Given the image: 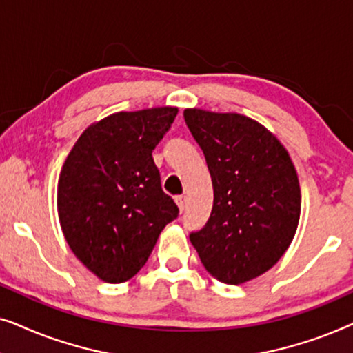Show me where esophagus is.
Wrapping results in <instances>:
<instances>
[{
    "label": "esophagus",
    "instance_id": "esophagus-1",
    "mask_svg": "<svg viewBox=\"0 0 353 353\" xmlns=\"http://www.w3.org/2000/svg\"><path fill=\"white\" fill-rule=\"evenodd\" d=\"M175 202H176L178 209H180V212H183V210L186 209V197H185V196H178V197H175Z\"/></svg>",
    "mask_w": 353,
    "mask_h": 353
}]
</instances>
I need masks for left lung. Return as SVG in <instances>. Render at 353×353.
Wrapping results in <instances>:
<instances>
[{
  "instance_id": "obj_1",
  "label": "left lung",
  "mask_w": 353,
  "mask_h": 353,
  "mask_svg": "<svg viewBox=\"0 0 353 353\" xmlns=\"http://www.w3.org/2000/svg\"><path fill=\"white\" fill-rule=\"evenodd\" d=\"M214 188L207 225L191 244L215 279L243 284L278 263L301 219V185L281 141L257 120L236 112L185 109Z\"/></svg>"
}]
</instances>
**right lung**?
Segmentation results:
<instances>
[{"instance_id":"1","label":"right lung","mask_w":353,"mask_h":353,"mask_svg":"<svg viewBox=\"0 0 353 353\" xmlns=\"http://www.w3.org/2000/svg\"><path fill=\"white\" fill-rule=\"evenodd\" d=\"M176 114L172 105L110 114L80 134L62 165V233L75 257L105 283L133 278L178 216L152 159Z\"/></svg>"}]
</instances>
